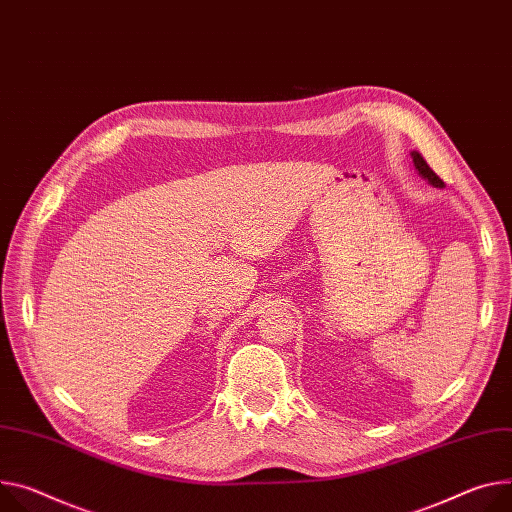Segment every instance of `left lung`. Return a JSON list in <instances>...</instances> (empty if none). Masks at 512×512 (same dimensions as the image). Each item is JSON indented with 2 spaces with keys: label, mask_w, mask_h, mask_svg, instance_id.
Instances as JSON below:
<instances>
[{
  "label": "left lung",
  "mask_w": 512,
  "mask_h": 512,
  "mask_svg": "<svg viewBox=\"0 0 512 512\" xmlns=\"http://www.w3.org/2000/svg\"><path fill=\"white\" fill-rule=\"evenodd\" d=\"M412 161H414V167L418 169V173H421L423 177H427L433 185H437V188H443V179L427 165V161L418 155V153H412Z\"/></svg>",
  "instance_id": "left-lung-1"
}]
</instances>
